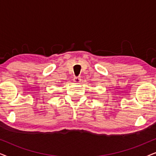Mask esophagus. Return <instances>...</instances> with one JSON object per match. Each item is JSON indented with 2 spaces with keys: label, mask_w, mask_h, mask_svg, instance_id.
I'll return each instance as SVG.
<instances>
[{
  "label": "esophagus",
  "mask_w": 156,
  "mask_h": 156,
  "mask_svg": "<svg viewBox=\"0 0 156 156\" xmlns=\"http://www.w3.org/2000/svg\"><path fill=\"white\" fill-rule=\"evenodd\" d=\"M73 81L75 83H80L81 82L80 76H74V79H73Z\"/></svg>",
  "instance_id": "34e87169"
}]
</instances>
